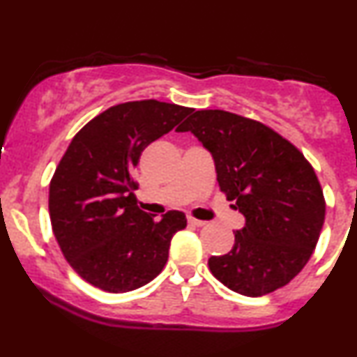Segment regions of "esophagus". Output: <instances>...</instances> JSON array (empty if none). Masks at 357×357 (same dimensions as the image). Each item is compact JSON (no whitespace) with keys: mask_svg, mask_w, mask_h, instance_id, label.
<instances>
[{"mask_svg":"<svg viewBox=\"0 0 357 357\" xmlns=\"http://www.w3.org/2000/svg\"><path fill=\"white\" fill-rule=\"evenodd\" d=\"M188 223L190 225H192V227H204V225H206V221H203V220H196V218H188Z\"/></svg>","mask_w":357,"mask_h":357,"instance_id":"34e87169","label":"esophagus"}]
</instances>
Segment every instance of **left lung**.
<instances>
[{
    "label": "left lung",
    "mask_w": 357,
    "mask_h": 357,
    "mask_svg": "<svg viewBox=\"0 0 357 357\" xmlns=\"http://www.w3.org/2000/svg\"><path fill=\"white\" fill-rule=\"evenodd\" d=\"M213 155L220 190L245 216L227 255L208 260L233 292L260 297L304 268L321 235L326 202L304 154L275 130L225 110H196L178 127Z\"/></svg>",
    "instance_id": "1"
}]
</instances>
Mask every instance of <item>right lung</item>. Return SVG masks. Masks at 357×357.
<instances>
[{
	"label": "right lung",
	"instance_id": "add662e5",
	"mask_svg": "<svg viewBox=\"0 0 357 357\" xmlns=\"http://www.w3.org/2000/svg\"><path fill=\"white\" fill-rule=\"evenodd\" d=\"M192 109L158 100L126 102L93 117L72 139L50 183L53 235L89 284L122 294L165 268L171 238L186 228L181 211L161 220L137 206L132 173L141 153Z\"/></svg>",
	"mask_w": 357,
	"mask_h": 357
}]
</instances>
